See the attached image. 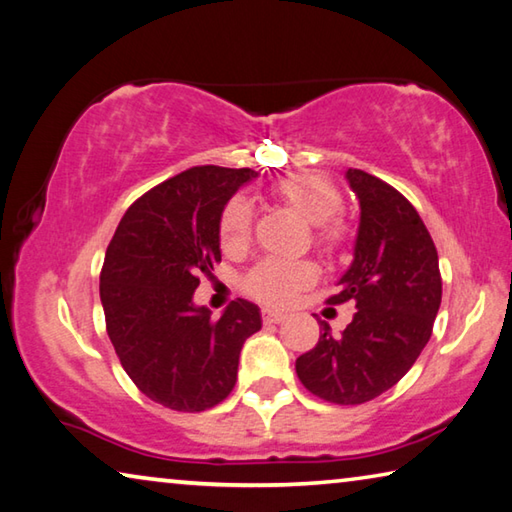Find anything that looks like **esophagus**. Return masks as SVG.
Here are the masks:
<instances>
[{"instance_id": "obj_1", "label": "esophagus", "mask_w": 512, "mask_h": 512, "mask_svg": "<svg viewBox=\"0 0 512 512\" xmlns=\"http://www.w3.org/2000/svg\"><path fill=\"white\" fill-rule=\"evenodd\" d=\"M285 319H288V315H283V312L263 310V321H265V324H283Z\"/></svg>"}]
</instances>
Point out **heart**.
Returning a JSON list of instances; mask_svg holds the SVG:
<instances>
[{
  "label": "heart",
  "mask_w": 512,
  "mask_h": 512,
  "mask_svg": "<svg viewBox=\"0 0 512 512\" xmlns=\"http://www.w3.org/2000/svg\"><path fill=\"white\" fill-rule=\"evenodd\" d=\"M274 195L283 204L297 211L303 220L317 227L315 240L321 249L333 251L342 242L344 231L333 218L342 209V193L319 173H294L274 184ZM251 233V206L242 197L224 206L220 218V240L227 251H236L247 245ZM317 281L315 265L308 261H263L247 274L245 290L251 297L270 303V306H288L301 290Z\"/></svg>",
  "instance_id": "b5f03b06"
}]
</instances>
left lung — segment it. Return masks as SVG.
Returning a JSON list of instances; mask_svg holds the SVG:
<instances>
[{
	"label": "left lung",
	"instance_id": "left-lung-1",
	"mask_svg": "<svg viewBox=\"0 0 512 512\" xmlns=\"http://www.w3.org/2000/svg\"><path fill=\"white\" fill-rule=\"evenodd\" d=\"M360 202L353 261L328 303L355 301L342 333L321 321L319 342L297 360L310 393L335 405H362L391 389L423 353L441 308V272L434 240L418 211L396 188L348 168Z\"/></svg>",
	"mask_w": 512,
	"mask_h": 512
}]
</instances>
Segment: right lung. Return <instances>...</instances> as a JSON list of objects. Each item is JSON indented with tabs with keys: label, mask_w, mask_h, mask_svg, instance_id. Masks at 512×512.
<instances>
[{
	"label": "right lung",
	"mask_w": 512,
	"mask_h": 512,
	"mask_svg": "<svg viewBox=\"0 0 512 512\" xmlns=\"http://www.w3.org/2000/svg\"><path fill=\"white\" fill-rule=\"evenodd\" d=\"M251 168L195 166L134 202L114 231L101 272L107 335L141 393L175 411H204L229 396L240 348L261 330V308L238 299L195 306L200 274L222 258L220 218Z\"/></svg>",
	"instance_id": "add662e5"
}]
</instances>
